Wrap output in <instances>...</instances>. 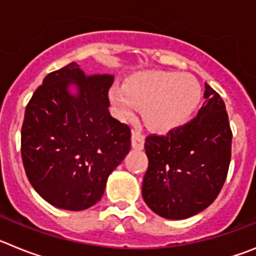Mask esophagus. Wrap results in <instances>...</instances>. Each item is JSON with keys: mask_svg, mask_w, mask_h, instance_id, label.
Here are the masks:
<instances>
[{"mask_svg": "<svg viewBox=\"0 0 256 256\" xmlns=\"http://www.w3.org/2000/svg\"><path fill=\"white\" fill-rule=\"evenodd\" d=\"M144 136L142 134L140 130H132V146H133V148L141 150V148H144Z\"/></svg>", "mask_w": 256, "mask_h": 256, "instance_id": "1", "label": "esophagus"}]
</instances>
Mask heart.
<instances>
[{
	"label": "heart",
	"mask_w": 256,
	"mask_h": 256,
	"mask_svg": "<svg viewBox=\"0 0 256 256\" xmlns=\"http://www.w3.org/2000/svg\"><path fill=\"white\" fill-rule=\"evenodd\" d=\"M110 100L122 118H130L138 105L152 130L168 132L186 124L198 110L201 87L191 74L148 70L133 74L124 86L110 90Z\"/></svg>",
	"instance_id": "obj_1"
}]
</instances>
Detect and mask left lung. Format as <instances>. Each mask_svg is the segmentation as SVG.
<instances>
[{
  "label": "left lung",
  "instance_id": "obj_1",
  "mask_svg": "<svg viewBox=\"0 0 256 256\" xmlns=\"http://www.w3.org/2000/svg\"><path fill=\"white\" fill-rule=\"evenodd\" d=\"M196 118L165 136L146 137L148 168L142 182L148 206L166 219H186L218 198L227 178L232 130L219 94L205 83Z\"/></svg>",
  "mask_w": 256,
  "mask_h": 256
}]
</instances>
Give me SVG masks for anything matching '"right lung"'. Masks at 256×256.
Masks as SVG:
<instances>
[{
	"label": "right lung",
	"instance_id": "add662e5",
	"mask_svg": "<svg viewBox=\"0 0 256 256\" xmlns=\"http://www.w3.org/2000/svg\"><path fill=\"white\" fill-rule=\"evenodd\" d=\"M112 83V76H86L70 62L50 73L26 105L22 165L38 195L58 209L79 212L98 202L108 177L130 152V128L108 112Z\"/></svg>",
	"mask_w": 256,
	"mask_h": 256
}]
</instances>
